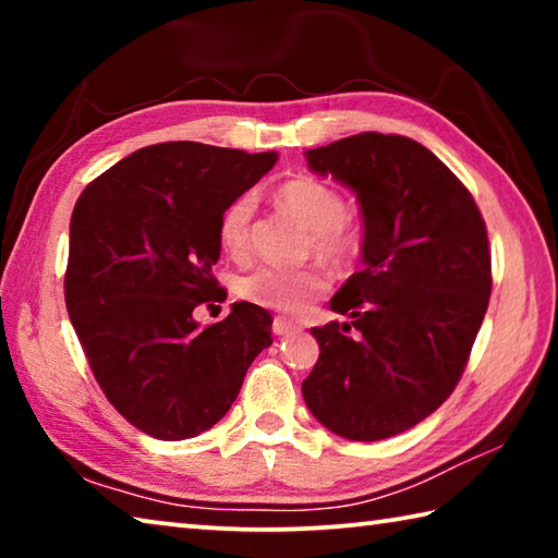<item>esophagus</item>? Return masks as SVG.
I'll use <instances>...</instances> for the list:
<instances>
[{"instance_id":"obj_1","label":"esophagus","mask_w":558,"mask_h":558,"mask_svg":"<svg viewBox=\"0 0 558 558\" xmlns=\"http://www.w3.org/2000/svg\"><path fill=\"white\" fill-rule=\"evenodd\" d=\"M295 329H298V325L292 323V319H288V317H276V319H272V335L282 337V335L295 332Z\"/></svg>"}]
</instances>
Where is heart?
Instances as JSON below:
<instances>
[{
    "label": "heart",
    "mask_w": 558,
    "mask_h": 558,
    "mask_svg": "<svg viewBox=\"0 0 558 558\" xmlns=\"http://www.w3.org/2000/svg\"><path fill=\"white\" fill-rule=\"evenodd\" d=\"M282 211L310 231V248L332 266L352 260L362 248V229L347 216L344 196L315 177H295L276 189ZM256 211L253 194H241L219 216V241L233 258H245L251 248V221ZM329 290V276L317 266L288 270L263 266L235 280V292L245 302L276 313L300 315Z\"/></svg>",
    "instance_id": "heart-1"
}]
</instances>
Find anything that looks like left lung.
Segmentation results:
<instances>
[{"label": "left lung", "instance_id": "left-lung-1", "mask_svg": "<svg viewBox=\"0 0 558 558\" xmlns=\"http://www.w3.org/2000/svg\"><path fill=\"white\" fill-rule=\"evenodd\" d=\"M305 157L356 194L364 268L329 302L352 323L313 329L319 359L302 396L337 436L391 438L465 372L493 292L485 221L465 184L411 137L362 132Z\"/></svg>", "mask_w": 558, "mask_h": 558}]
</instances>
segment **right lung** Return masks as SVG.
I'll return each mask as SVG.
<instances>
[{
  "instance_id": "add662e5",
  "label": "right lung",
  "mask_w": 558,
  "mask_h": 558,
  "mask_svg": "<svg viewBox=\"0 0 558 558\" xmlns=\"http://www.w3.org/2000/svg\"><path fill=\"white\" fill-rule=\"evenodd\" d=\"M276 162V153L159 143L120 159L75 202L65 307L102 393L147 436L209 430L272 344V317L253 302H233L206 327L194 310L226 300L211 272L221 211Z\"/></svg>"
}]
</instances>
